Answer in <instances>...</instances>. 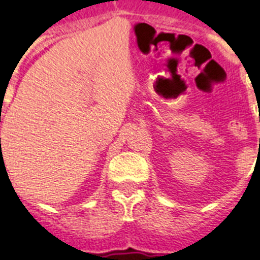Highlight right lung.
I'll return each mask as SVG.
<instances>
[{
    "instance_id": "obj_1",
    "label": "right lung",
    "mask_w": 260,
    "mask_h": 260,
    "mask_svg": "<svg viewBox=\"0 0 260 260\" xmlns=\"http://www.w3.org/2000/svg\"><path fill=\"white\" fill-rule=\"evenodd\" d=\"M0 140H1V139H0Z\"/></svg>"
}]
</instances>
